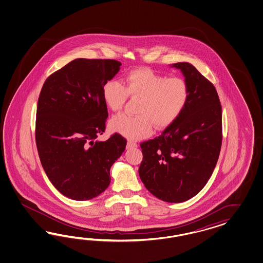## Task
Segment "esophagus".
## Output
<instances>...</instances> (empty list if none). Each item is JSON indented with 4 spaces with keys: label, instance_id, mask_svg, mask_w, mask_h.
Instances as JSON below:
<instances>
[{
    "label": "esophagus",
    "instance_id": "obj_1",
    "mask_svg": "<svg viewBox=\"0 0 263 263\" xmlns=\"http://www.w3.org/2000/svg\"><path fill=\"white\" fill-rule=\"evenodd\" d=\"M137 146V143L136 142H132V141H129L127 143V148H133Z\"/></svg>",
    "mask_w": 263,
    "mask_h": 263
}]
</instances>
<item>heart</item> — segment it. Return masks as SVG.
<instances>
[{
  "instance_id": "b5f03b06",
  "label": "heart",
  "mask_w": 263,
  "mask_h": 263,
  "mask_svg": "<svg viewBox=\"0 0 263 263\" xmlns=\"http://www.w3.org/2000/svg\"><path fill=\"white\" fill-rule=\"evenodd\" d=\"M128 96L141 98L137 110L139 116L120 114L110 120L109 126L127 139L139 140L152 133L153 124L161 129L178 120L189 104L191 88L184 78H167L149 68L128 72L123 85L116 80L104 83V103L111 111H120Z\"/></svg>"
}]
</instances>
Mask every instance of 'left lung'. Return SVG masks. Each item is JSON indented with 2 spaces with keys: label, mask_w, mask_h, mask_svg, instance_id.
Segmentation results:
<instances>
[{
  "label": "left lung",
  "mask_w": 263,
  "mask_h": 263,
  "mask_svg": "<svg viewBox=\"0 0 263 263\" xmlns=\"http://www.w3.org/2000/svg\"><path fill=\"white\" fill-rule=\"evenodd\" d=\"M180 69L191 88L190 101L178 120L161 135L140 143L139 175L145 188L167 202H182L207 183L221 152L222 106L214 85L188 63Z\"/></svg>",
  "instance_id": "obj_1"
}]
</instances>
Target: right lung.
I'll return each instance as SVG.
<instances>
[{
  "instance_id": "right-lung-1",
  "label": "right lung",
  "mask_w": 263,
  "mask_h": 263,
  "mask_svg": "<svg viewBox=\"0 0 263 263\" xmlns=\"http://www.w3.org/2000/svg\"><path fill=\"white\" fill-rule=\"evenodd\" d=\"M119 61L77 59L48 77L41 88L35 143L41 165L58 191L75 200L93 199L111 182L110 168L126 146L115 133L105 142L108 118L104 83L120 70Z\"/></svg>"
}]
</instances>
